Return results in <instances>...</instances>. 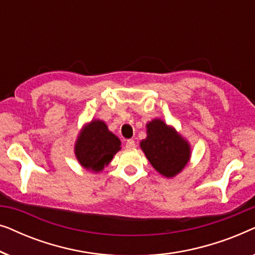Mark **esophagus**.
Here are the masks:
<instances>
[{
	"label": "esophagus",
	"mask_w": 255,
	"mask_h": 255,
	"mask_svg": "<svg viewBox=\"0 0 255 255\" xmlns=\"http://www.w3.org/2000/svg\"><path fill=\"white\" fill-rule=\"evenodd\" d=\"M125 147H127V149H133L135 147L133 139H128V140L127 141V144H125Z\"/></svg>",
	"instance_id": "34e87169"
}]
</instances>
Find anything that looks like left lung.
<instances>
[{
    "label": "left lung",
    "instance_id": "left-lung-1",
    "mask_svg": "<svg viewBox=\"0 0 255 255\" xmlns=\"http://www.w3.org/2000/svg\"><path fill=\"white\" fill-rule=\"evenodd\" d=\"M146 134L140 148L153 168L168 179L182 172L191 156L189 141L160 118L146 124Z\"/></svg>",
    "mask_w": 255,
    "mask_h": 255
}]
</instances>
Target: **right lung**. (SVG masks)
<instances>
[{
    "mask_svg": "<svg viewBox=\"0 0 255 255\" xmlns=\"http://www.w3.org/2000/svg\"><path fill=\"white\" fill-rule=\"evenodd\" d=\"M121 151V140L101 120L85 124L74 144V154L80 165L93 173H100Z\"/></svg>",
    "mask_w": 255,
    "mask_h": 255,
    "instance_id": "add662e5",
    "label": "right lung"
}]
</instances>
